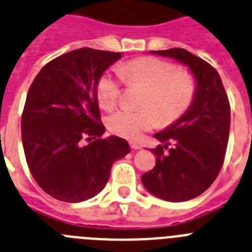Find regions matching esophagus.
Here are the masks:
<instances>
[{"mask_svg":"<svg viewBox=\"0 0 252 252\" xmlns=\"http://www.w3.org/2000/svg\"><path fill=\"white\" fill-rule=\"evenodd\" d=\"M130 148L133 149V151H138V149L142 148V146H139V144L135 142H130Z\"/></svg>","mask_w":252,"mask_h":252,"instance_id":"34e87169","label":"esophagus"}]
</instances>
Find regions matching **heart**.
Returning a JSON list of instances; mask_svg holds the SVG:
<instances>
[{
	"mask_svg": "<svg viewBox=\"0 0 252 252\" xmlns=\"http://www.w3.org/2000/svg\"><path fill=\"white\" fill-rule=\"evenodd\" d=\"M121 78L129 85L144 88L140 109H121L108 119L117 135L137 140L144 131L160 123L168 126L180 119L192 104L196 81L187 70L157 58H139L118 69V75L105 72L96 85V98L103 109H112L121 96Z\"/></svg>",
	"mask_w": 252,
	"mask_h": 252,
	"instance_id": "1",
	"label": "heart"
}]
</instances>
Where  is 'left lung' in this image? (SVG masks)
I'll return each instance as SVG.
<instances>
[{
	"instance_id": "left-lung-1",
	"label": "left lung",
	"mask_w": 252,
	"mask_h": 252,
	"mask_svg": "<svg viewBox=\"0 0 252 252\" xmlns=\"http://www.w3.org/2000/svg\"><path fill=\"white\" fill-rule=\"evenodd\" d=\"M151 53L187 65L196 79V93L187 112L154 134L163 146L152 149L156 165L142 176L152 194L183 202L203 193L221 171L230 133V103L219 72L207 61L177 47Z\"/></svg>"
}]
</instances>
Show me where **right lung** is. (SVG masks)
Segmentation results:
<instances>
[{
  "mask_svg": "<svg viewBox=\"0 0 252 252\" xmlns=\"http://www.w3.org/2000/svg\"><path fill=\"white\" fill-rule=\"evenodd\" d=\"M121 53L90 47L47 63L31 84L21 117L22 144L31 174L54 198L81 202L96 196L115 160L130 148L115 135L103 138L96 85ZM83 139L90 142L81 143Z\"/></svg>",
  "mask_w": 252,
  "mask_h": 252,
  "instance_id": "right-lung-1",
  "label": "right lung"
}]
</instances>
